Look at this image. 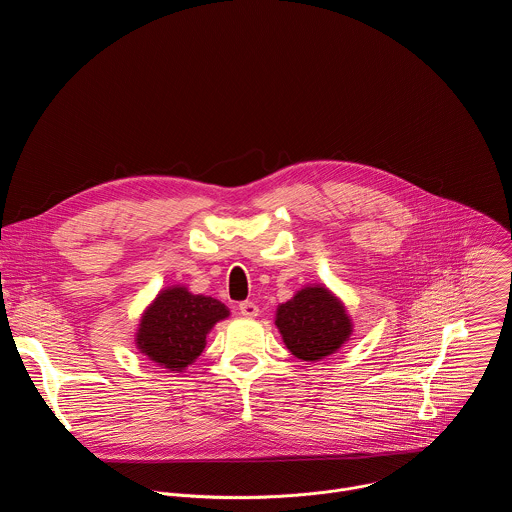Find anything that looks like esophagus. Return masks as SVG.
Here are the masks:
<instances>
[{
  "mask_svg": "<svg viewBox=\"0 0 512 512\" xmlns=\"http://www.w3.org/2000/svg\"><path fill=\"white\" fill-rule=\"evenodd\" d=\"M239 312L245 316V318H255L259 314V308L255 302H241L239 304Z\"/></svg>",
  "mask_w": 512,
  "mask_h": 512,
  "instance_id": "1",
  "label": "esophagus"
}]
</instances>
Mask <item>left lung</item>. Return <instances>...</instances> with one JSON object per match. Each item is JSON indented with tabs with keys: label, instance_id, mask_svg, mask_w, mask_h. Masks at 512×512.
Here are the masks:
<instances>
[{
	"label": "left lung",
	"instance_id": "1",
	"mask_svg": "<svg viewBox=\"0 0 512 512\" xmlns=\"http://www.w3.org/2000/svg\"><path fill=\"white\" fill-rule=\"evenodd\" d=\"M275 326L289 352L308 362L334 354L352 334L344 304L324 285H308L281 304Z\"/></svg>",
	"mask_w": 512,
	"mask_h": 512
}]
</instances>
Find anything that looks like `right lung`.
<instances>
[{
    "label": "right lung",
    "mask_w": 512,
    "mask_h": 512,
    "mask_svg": "<svg viewBox=\"0 0 512 512\" xmlns=\"http://www.w3.org/2000/svg\"><path fill=\"white\" fill-rule=\"evenodd\" d=\"M229 308L210 296L192 294L184 285L162 289L145 308L135 344L141 354L162 369L182 373L206 346V334L216 322L229 318Z\"/></svg>",
    "instance_id": "obj_1"
}]
</instances>
